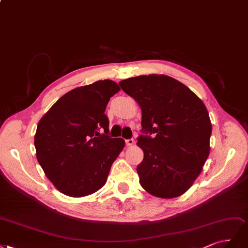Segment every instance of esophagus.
<instances>
[{"label":"esophagus","mask_w":248,"mask_h":248,"mask_svg":"<svg viewBox=\"0 0 248 248\" xmlns=\"http://www.w3.org/2000/svg\"><path fill=\"white\" fill-rule=\"evenodd\" d=\"M134 143H135V140L132 139V138L125 140V145H126V146H132V145L134 144Z\"/></svg>","instance_id":"34e87169"}]
</instances>
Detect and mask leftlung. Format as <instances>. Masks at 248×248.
Wrapping results in <instances>:
<instances>
[{"label":"left lung","instance_id":"left-lung-1","mask_svg":"<svg viewBox=\"0 0 248 248\" xmlns=\"http://www.w3.org/2000/svg\"><path fill=\"white\" fill-rule=\"evenodd\" d=\"M142 110L144 153L137 172L140 185L158 198L185 194L209 155L211 122L204 103L187 86L166 75H143L119 82Z\"/></svg>","mask_w":248,"mask_h":248}]
</instances>
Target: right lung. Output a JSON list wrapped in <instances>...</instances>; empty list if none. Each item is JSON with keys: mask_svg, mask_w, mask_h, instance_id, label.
Wrapping results in <instances>:
<instances>
[{"mask_svg": "<svg viewBox=\"0 0 248 248\" xmlns=\"http://www.w3.org/2000/svg\"><path fill=\"white\" fill-rule=\"evenodd\" d=\"M121 91L116 82L99 80L63 94L40 119L35 135L37 159L61 193L83 197L107 181L111 165L124 146L110 138L105 109Z\"/></svg>", "mask_w": 248, "mask_h": 248, "instance_id": "right-lung-1", "label": "right lung"}]
</instances>
